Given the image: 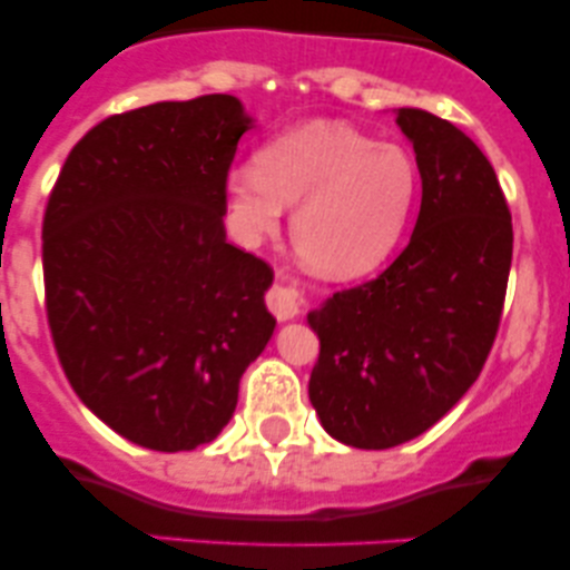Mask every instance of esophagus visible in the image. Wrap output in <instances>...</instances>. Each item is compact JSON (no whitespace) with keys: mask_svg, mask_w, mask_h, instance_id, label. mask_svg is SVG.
Wrapping results in <instances>:
<instances>
[{"mask_svg":"<svg viewBox=\"0 0 570 570\" xmlns=\"http://www.w3.org/2000/svg\"><path fill=\"white\" fill-rule=\"evenodd\" d=\"M299 303H303V294H299L294 281H278L271 292H267V307L273 311V316L278 322H289L299 313Z\"/></svg>","mask_w":570,"mask_h":570,"instance_id":"esophagus-1","label":"esophagus"}]
</instances>
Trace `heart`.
I'll return each instance as SVG.
<instances>
[{
  "mask_svg": "<svg viewBox=\"0 0 570 570\" xmlns=\"http://www.w3.org/2000/svg\"><path fill=\"white\" fill-rule=\"evenodd\" d=\"M417 198L421 171L402 144L326 120L278 136L257 168H233L225 179L230 227L244 244L276 233L284 206H297L294 252L332 281L377 271L402 246Z\"/></svg>",
  "mask_w": 570,
  "mask_h": 570,
  "instance_id": "b5f03b06",
  "label": "heart"
}]
</instances>
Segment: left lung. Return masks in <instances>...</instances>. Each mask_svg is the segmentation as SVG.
<instances>
[{"label": "left lung", "instance_id": "obj_1", "mask_svg": "<svg viewBox=\"0 0 570 570\" xmlns=\"http://www.w3.org/2000/svg\"><path fill=\"white\" fill-rule=\"evenodd\" d=\"M396 126L423 185L410 244L307 313L322 343L307 396L326 434L358 450L415 440L472 389L512 267V214L482 149L423 109H396Z\"/></svg>", "mask_w": 570, "mask_h": 570}]
</instances>
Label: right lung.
<instances>
[{
	"instance_id": "right-lung-1",
	"label": "right lung",
	"mask_w": 570,
	"mask_h": 570,
	"mask_svg": "<svg viewBox=\"0 0 570 570\" xmlns=\"http://www.w3.org/2000/svg\"><path fill=\"white\" fill-rule=\"evenodd\" d=\"M248 128L227 94L112 115L75 144L45 208L58 362L85 407L141 448L217 440L276 330L271 265L227 244L222 222Z\"/></svg>"
}]
</instances>
